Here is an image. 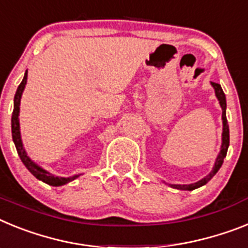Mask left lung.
<instances>
[{
	"instance_id": "8db88e82",
	"label": "left lung",
	"mask_w": 248,
	"mask_h": 248,
	"mask_svg": "<svg viewBox=\"0 0 248 248\" xmlns=\"http://www.w3.org/2000/svg\"><path fill=\"white\" fill-rule=\"evenodd\" d=\"M212 86L215 88V92H216V96L219 101V105L222 107V122H223V132H222V146H221V151H219L218 156L216 158V162H215V167L214 170L211 171L210 175H207L204 178H202L201 181L199 182H196V184H191V185H171V187L177 189H185V191H192L195 188H199V187L203 186L211 180V178L214 177L215 175L217 173V171L219 170V167L222 166L223 163V158L227 155V150H228V145H230V130H228V124H227V118H226V96L223 93L222 88H221V85L216 82H211Z\"/></svg>"
}]
</instances>
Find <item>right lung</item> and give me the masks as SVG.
I'll return each instance as SVG.
<instances>
[{"label": "right lung", "instance_id": "add662e5", "mask_svg": "<svg viewBox=\"0 0 248 248\" xmlns=\"http://www.w3.org/2000/svg\"><path fill=\"white\" fill-rule=\"evenodd\" d=\"M26 82H27V71L25 73V77H23L22 82L20 83L18 88H17L16 94H15V102H14V112H12V118H11V127H12V139H14L15 146H16L17 154L20 156L21 161L23 162V165L27 167L32 175L34 176L38 180L44 181L46 184L51 185V186H62V185H66L71 181H73L75 178L78 177L79 175L72 176V177H56V176L51 175L47 171L42 170L41 167H38L36 163L32 162L30 160V157L26 155V151L23 150L22 141H21V133H20V122H18V113H20V101L21 96H22L23 88H25Z\"/></svg>", "mask_w": 248, "mask_h": 248}]
</instances>
